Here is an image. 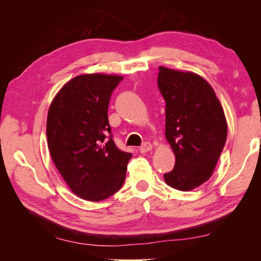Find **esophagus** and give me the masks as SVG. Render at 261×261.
Listing matches in <instances>:
<instances>
[{
    "instance_id": "1",
    "label": "esophagus",
    "mask_w": 261,
    "mask_h": 261,
    "mask_svg": "<svg viewBox=\"0 0 261 261\" xmlns=\"http://www.w3.org/2000/svg\"><path fill=\"white\" fill-rule=\"evenodd\" d=\"M152 149V145L149 143V141H146V143H144L143 145L140 146V148H139V151L141 152V153H146V152H148V151H150V150Z\"/></svg>"
}]
</instances>
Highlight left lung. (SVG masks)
I'll list each match as a JSON object with an SVG mask.
<instances>
[{"mask_svg": "<svg viewBox=\"0 0 261 261\" xmlns=\"http://www.w3.org/2000/svg\"><path fill=\"white\" fill-rule=\"evenodd\" d=\"M158 88L165 101V137L176 159L164 180L192 191L210 178L225 145L223 109L212 87L195 73L160 66Z\"/></svg>", "mask_w": 261, "mask_h": 261, "instance_id": "8db88e82", "label": "left lung"}]
</instances>
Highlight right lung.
I'll return each instance as SVG.
<instances>
[{"instance_id":"right-lung-1","label":"right lung","mask_w":261,"mask_h":261,"mask_svg":"<svg viewBox=\"0 0 261 261\" xmlns=\"http://www.w3.org/2000/svg\"><path fill=\"white\" fill-rule=\"evenodd\" d=\"M122 76L80 75L58 92L46 118L48 147L72 192L89 201L109 198L123 186L132 153L113 141L110 98Z\"/></svg>"}]
</instances>
